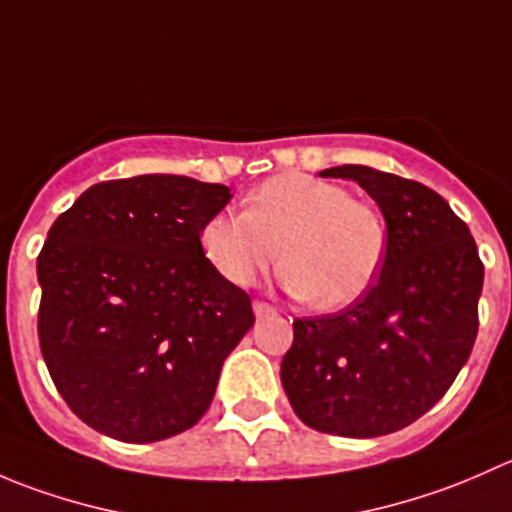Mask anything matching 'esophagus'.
<instances>
[{
  "label": "esophagus",
  "mask_w": 512,
  "mask_h": 512,
  "mask_svg": "<svg viewBox=\"0 0 512 512\" xmlns=\"http://www.w3.org/2000/svg\"><path fill=\"white\" fill-rule=\"evenodd\" d=\"M252 309H255L257 317H267V314L275 312V307H272V304H267V302H252Z\"/></svg>",
  "instance_id": "obj_1"
}]
</instances>
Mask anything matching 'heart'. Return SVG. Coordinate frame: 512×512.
<instances>
[{
    "mask_svg": "<svg viewBox=\"0 0 512 512\" xmlns=\"http://www.w3.org/2000/svg\"><path fill=\"white\" fill-rule=\"evenodd\" d=\"M200 245L227 282L250 287L280 262L285 287L319 312L359 302L379 277L386 225L347 188L307 173H282L257 185L245 213H218Z\"/></svg>",
    "mask_w": 512,
    "mask_h": 512,
    "instance_id": "heart-1",
    "label": "heart"
}]
</instances>
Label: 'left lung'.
Wrapping results in <instances>:
<instances>
[{"label":"left lung","mask_w":512,"mask_h":512,"mask_svg":"<svg viewBox=\"0 0 512 512\" xmlns=\"http://www.w3.org/2000/svg\"><path fill=\"white\" fill-rule=\"evenodd\" d=\"M319 175L354 180L376 200L386 255L359 302L294 322L280 379L314 431L386 436L426 414L471 356L483 262L468 225L436 190L369 165Z\"/></svg>","instance_id":"left-lung-1"}]
</instances>
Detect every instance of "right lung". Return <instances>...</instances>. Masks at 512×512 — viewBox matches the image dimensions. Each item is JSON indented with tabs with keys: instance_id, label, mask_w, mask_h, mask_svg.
<instances>
[{
	"instance_id": "obj_1",
	"label": "right lung",
	"mask_w": 512,
	"mask_h": 512,
	"mask_svg": "<svg viewBox=\"0 0 512 512\" xmlns=\"http://www.w3.org/2000/svg\"><path fill=\"white\" fill-rule=\"evenodd\" d=\"M230 188L185 175L91 185L36 260L39 344L69 409L98 433L153 443L208 411L227 354L255 324L200 230Z\"/></svg>"
}]
</instances>
